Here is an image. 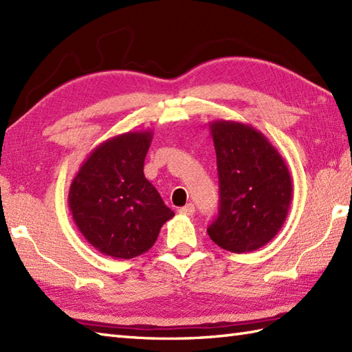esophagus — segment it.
<instances>
[{
	"mask_svg": "<svg viewBox=\"0 0 352 352\" xmlns=\"http://www.w3.org/2000/svg\"><path fill=\"white\" fill-rule=\"evenodd\" d=\"M178 213H180V214H184V216H192L193 213H195V206H193V204H186L184 207H182L180 208V210H178Z\"/></svg>",
	"mask_w": 352,
	"mask_h": 352,
	"instance_id": "obj_1",
	"label": "esophagus"
}]
</instances>
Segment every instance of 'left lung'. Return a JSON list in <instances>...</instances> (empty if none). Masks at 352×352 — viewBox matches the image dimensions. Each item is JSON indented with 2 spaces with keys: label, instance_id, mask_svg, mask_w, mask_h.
Returning <instances> with one entry per match:
<instances>
[{
  "label": "left lung",
  "instance_id": "left-lung-1",
  "mask_svg": "<svg viewBox=\"0 0 352 352\" xmlns=\"http://www.w3.org/2000/svg\"><path fill=\"white\" fill-rule=\"evenodd\" d=\"M219 212L207 228L230 252L256 251L281 230L294 198L286 162L263 133L236 121H213Z\"/></svg>",
  "mask_w": 352,
  "mask_h": 352
}]
</instances>
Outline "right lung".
<instances>
[{
	"label": "right lung",
	"instance_id": "1",
	"mask_svg": "<svg viewBox=\"0 0 352 352\" xmlns=\"http://www.w3.org/2000/svg\"><path fill=\"white\" fill-rule=\"evenodd\" d=\"M153 131H129L102 142L74 177L68 204L80 233L113 258H133L155 243L175 213L144 175Z\"/></svg>",
	"mask_w": 352,
	"mask_h": 352
}]
</instances>
